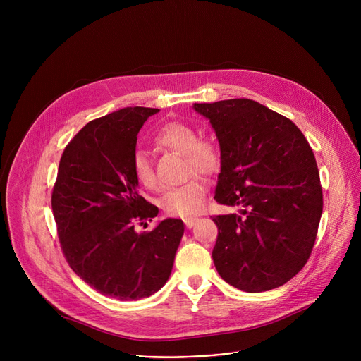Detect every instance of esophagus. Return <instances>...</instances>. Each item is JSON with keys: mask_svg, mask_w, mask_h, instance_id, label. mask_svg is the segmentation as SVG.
Masks as SVG:
<instances>
[{"mask_svg": "<svg viewBox=\"0 0 361 361\" xmlns=\"http://www.w3.org/2000/svg\"><path fill=\"white\" fill-rule=\"evenodd\" d=\"M196 222H197V218H188V219H185V221H184V224H185L187 228H193Z\"/></svg>", "mask_w": 361, "mask_h": 361, "instance_id": "esophagus-1", "label": "esophagus"}]
</instances>
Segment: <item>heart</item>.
Returning <instances> with one entry per match:
<instances>
[{
    "label": "heart",
    "mask_w": 361,
    "mask_h": 361,
    "mask_svg": "<svg viewBox=\"0 0 361 361\" xmlns=\"http://www.w3.org/2000/svg\"><path fill=\"white\" fill-rule=\"evenodd\" d=\"M155 142L162 147L183 154L188 174L214 176L221 168L222 157L219 146L211 139H199V133L192 124L171 121L161 127L155 136ZM131 166L135 178L142 187L149 190L158 188L154 168L143 152L135 154ZM206 192V183L195 177L180 187L168 190L161 199V207L169 216L184 219L193 218L203 209Z\"/></svg>",
    "instance_id": "1"
}]
</instances>
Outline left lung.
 <instances>
[{
	"label": "left lung",
	"instance_id": "left-lung-1",
	"mask_svg": "<svg viewBox=\"0 0 361 361\" xmlns=\"http://www.w3.org/2000/svg\"><path fill=\"white\" fill-rule=\"evenodd\" d=\"M193 108L211 121L219 142L215 200L241 207L212 219L215 268L245 293L281 287L309 260L324 209L313 150L291 120L256 101Z\"/></svg>",
	"mask_w": 361,
	"mask_h": 361
}]
</instances>
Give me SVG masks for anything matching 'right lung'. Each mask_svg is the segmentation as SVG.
Segmentation results:
<instances>
[{"mask_svg": "<svg viewBox=\"0 0 361 361\" xmlns=\"http://www.w3.org/2000/svg\"><path fill=\"white\" fill-rule=\"evenodd\" d=\"M157 108L127 106L87 123L66 146L52 190L63 253L74 274L98 293L139 300L168 281L184 234L181 219L161 221L133 174L137 133Z\"/></svg>", "mask_w": 361, "mask_h": 361, "instance_id": "right-lung-1", "label": "right lung"}]
</instances>
